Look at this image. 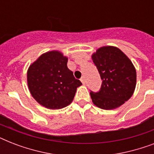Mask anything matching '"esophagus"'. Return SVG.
<instances>
[{
	"label": "esophagus",
	"instance_id": "1",
	"mask_svg": "<svg viewBox=\"0 0 154 154\" xmlns=\"http://www.w3.org/2000/svg\"><path fill=\"white\" fill-rule=\"evenodd\" d=\"M81 82H82V84H85V77H82V78H81Z\"/></svg>",
	"mask_w": 154,
	"mask_h": 154
}]
</instances>
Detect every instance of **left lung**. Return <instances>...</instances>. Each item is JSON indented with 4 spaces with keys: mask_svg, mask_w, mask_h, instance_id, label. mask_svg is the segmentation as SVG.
Masks as SVG:
<instances>
[{
    "mask_svg": "<svg viewBox=\"0 0 154 154\" xmlns=\"http://www.w3.org/2000/svg\"><path fill=\"white\" fill-rule=\"evenodd\" d=\"M92 59L102 80L99 92L90 93L92 101L102 109H113L127 101L135 90L137 72L132 61L117 47L103 46Z\"/></svg>",
    "mask_w": 154,
    "mask_h": 154,
    "instance_id": "obj_1",
    "label": "left lung"
}]
</instances>
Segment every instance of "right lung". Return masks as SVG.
<instances>
[{
    "label": "right lung",
    "instance_id": "right-lung-1",
    "mask_svg": "<svg viewBox=\"0 0 154 154\" xmlns=\"http://www.w3.org/2000/svg\"><path fill=\"white\" fill-rule=\"evenodd\" d=\"M68 57L57 50L43 53L30 65L27 72L32 97L50 109L66 107L73 100L82 82L67 67Z\"/></svg>",
    "mask_w": 154,
    "mask_h": 154
}]
</instances>
